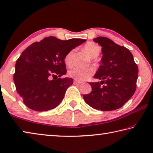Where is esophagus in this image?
Returning a JSON list of instances; mask_svg holds the SVG:
<instances>
[{
    "label": "esophagus",
    "instance_id": "1",
    "mask_svg": "<svg viewBox=\"0 0 153 153\" xmlns=\"http://www.w3.org/2000/svg\"><path fill=\"white\" fill-rule=\"evenodd\" d=\"M82 82L81 81H74V85H79V84H81Z\"/></svg>",
    "mask_w": 153,
    "mask_h": 153
}]
</instances>
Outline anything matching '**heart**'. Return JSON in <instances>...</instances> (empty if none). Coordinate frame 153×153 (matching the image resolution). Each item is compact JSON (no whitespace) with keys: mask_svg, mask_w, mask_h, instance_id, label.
Listing matches in <instances>:
<instances>
[{"mask_svg":"<svg viewBox=\"0 0 153 153\" xmlns=\"http://www.w3.org/2000/svg\"><path fill=\"white\" fill-rule=\"evenodd\" d=\"M83 50L91 58H95L99 55L100 48L97 44L93 42H89L83 46ZM74 50H71L66 54L64 58V62L67 66H72L73 63V56ZM94 70L91 68H74L68 72V75L71 78L78 81H83L88 80L94 74Z\"/></svg>","mask_w":153,"mask_h":153,"instance_id":"heart-1","label":"heart"}]
</instances>
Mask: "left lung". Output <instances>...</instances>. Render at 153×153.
Wrapping results in <instances>:
<instances>
[{
	"label": "left lung",
	"mask_w": 153,
	"mask_h": 153,
	"mask_svg": "<svg viewBox=\"0 0 153 153\" xmlns=\"http://www.w3.org/2000/svg\"><path fill=\"white\" fill-rule=\"evenodd\" d=\"M94 41L102 46V65L94 77L102 81L90 82L91 91L83 98L87 104L100 111L119 109L135 93L138 67L128 48L105 37Z\"/></svg>",
	"instance_id": "left-lung-1"
}]
</instances>
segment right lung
Masks as SVG:
<instances>
[{"label": "right lung", "mask_w": 153, "mask_h": 153, "mask_svg": "<svg viewBox=\"0 0 153 153\" xmlns=\"http://www.w3.org/2000/svg\"><path fill=\"white\" fill-rule=\"evenodd\" d=\"M85 41L61 40L51 36L34 42L23 51L16 63L13 81L26 106L44 111L60 104L67 89L73 83L71 78H61L67 72L65 56ZM55 76L59 78L50 79Z\"/></svg>", "instance_id": "add662e5"}]
</instances>
